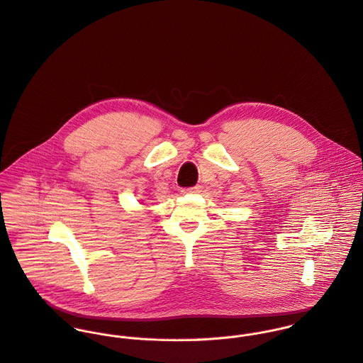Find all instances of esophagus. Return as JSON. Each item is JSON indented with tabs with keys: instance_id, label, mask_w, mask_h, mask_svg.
I'll return each mask as SVG.
<instances>
[{
	"instance_id": "esophagus-1",
	"label": "esophagus",
	"mask_w": 363,
	"mask_h": 363,
	"mask_svg": "<svg viewBox=\"0 0 363 363\" xmlns=\"http://www.w3.org/2000/svg\"><path fill=\"white\" fill-rule=\"evenodd\" d=\"M182 192H184V194H188V192H199V186H194V188H189V189H184Z\"/></svg>"
}]
</instances>
